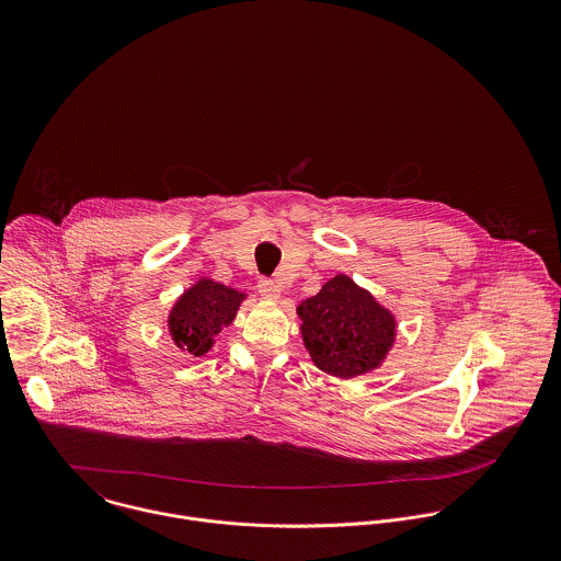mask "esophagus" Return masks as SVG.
<instances>
[{
    "instance_id": "obj_1",
    "label": "esophagus",
    "mask_w": 561,
    "mask_h": 561,
    "mask_svg": "<svg viewBox=\"0 0 561 561\" xmlns=\"http://www.w3.org/2000/svg\"><path fill=\"white\" fill-rule=\"evenodd\" d=\"M256 287H259V294L265 300H278V296H280V287L274 280H270V278H261Z\"/></svg>"
}]
</instances>
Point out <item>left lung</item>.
Listing matches in <instances>:
<instances>
[{
  "mask_svg": "<svg viewBox=\"0 0 561 561\" xmlns=\"http://www.w3.org/2000/svg\"><path fill=\"white\" fill-rule=\"evenodd\" d=\"M300 332L321 371L350 380L378 369L396 343L398 321L367 289L336 274L298 305Z\"/></svg>",
  "mask_w": 561,
  "mask_h": 561,
  "instance_id": "obj_1",
  "label": "left lung"
}]
</instances>
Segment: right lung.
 Segmentation results:
<instances>
[{
  "mask_svg": "<svg viewBox=\"0 0 561 561\" xmlns=\"http://www.w3.org/2000/svg\"><path fill=\"white\" fill-rule=\"evenodd\" d=\"M245 294L211 278H198L181 294L168 316V332L179 350L192 356L207 354L222 328L231 325Z\"/></svg>",
  "mask_w": 561,
  "mask_h": 561,
  "instance_id": "right-lung-1",
  "label": "right lung"
}]
</instances>
